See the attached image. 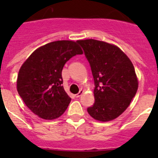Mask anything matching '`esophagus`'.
I'll use <instances>...</instances> for the list:
<instances>
[{
	"instance_id": "esophagus-1",
	"label": "esophagus",
	"mask_w": 158,
	"mask_h": 158,
	"mask_svg": "<svg viewBox=\"0 0 158 158\" xmlns=\"http://www.w3.org/2000/svg\"><path fill=\"white\" fill-rule=\"evenodd\" d=\"M84 93L83 90H82V89H81L80 92H79V93H78L77 94H76V97H80V96H81L82 93Z\"/></svg>"
}]
</instances>
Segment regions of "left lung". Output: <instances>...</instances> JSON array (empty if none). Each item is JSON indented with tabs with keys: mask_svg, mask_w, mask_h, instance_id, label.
Wrapping results in <instances>:
<instances>
[{
	"mask_svg": "<svg viewBox=\"0 0 158 158\" xmlns=\"http://www.w3.org/2000/svg\"><path fill=\"white\" fill-rule=\"evenodd\" d=\"M91 67L95 103L88 107L93 118L107 122L123 112L135 97L139 81L135 67L116 46L96 40H78Z\"/></svg>",
	"mask_w": 158,
	"mask_h": 158,
	"instance_id": "8db88e82",
	"label": "left lung"
}]
</instances>
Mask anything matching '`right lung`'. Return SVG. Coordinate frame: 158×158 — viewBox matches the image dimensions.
I'll return each instance as SVG.
<instances>
[{
	"instance_id": "1",
	"label": "right lung",
	"mask_w": 158,
	"mask_h": 158,
	"mask_svg": "<svg viewBox=\"0 0 158 158\" xmlns=\"http://www.w3.org/2000/svg\"><path fill=\"white\" fill-rule=\"evenodd\" d=\"M82 54L77 41L59 40L39 47L25 61L18 73L17 91L34 114L51 120L65 112L71 98L62 85V69Z\"/></svg>"
}]
</instances>
